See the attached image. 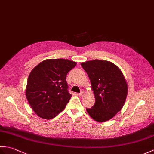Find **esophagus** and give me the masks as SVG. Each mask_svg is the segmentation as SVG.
I'll list each match as a JSON object with an SVG mask.
<instances>
[{
	"label": "esophagus",
	"instance_id": "34e87169",
	"mask_svg": "<svg viewBox=\"0 0 154 154\" xmlns=\"http://www.w3.org/2000/svg\"><path fill=\"white\" fill-rule=\"evenodd\" d=\"M84 95V92L83 91H81V92L79 94V97H83Z\"/></svg>",
	"mask_w": 154,
	"mask_h": 154
}]
</instances>
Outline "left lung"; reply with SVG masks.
I'll use <instances>...</instances> for the list:
<instances>
[{
	"label": "left lung",
	"instance_id": "left-lung-1",
	"mask_svg": "<svg viewBox=\"0 0 154 154\" xmlns=\"http://www.w3.org/2000/svg\"><path fill=\"white\" fill-rule=\"evenodd\" d=\"M89 76L95 103L88 114L99 122L112 119L122 109L128 85L122 71L109 61L94 60L81 63Z\"/></svg>",
	"mask_w": 154,
	"mask_h": 154
}]
</instances>
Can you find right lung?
<instances>
[{
	"mask_svg": "<svg viewBox=\"0 0 154 154\" xmlns=\"http://www.w3.org/2000/svg\"><path fill=\"white\" fill-rule=\"evenodd\" d=\"M77 63L64 59L44 60L30 72L26 96L34 112L42 119H51L63 111L71 94L66 76Z\"/></svg>",
	"mask_w": 154,
	"mask_h": 154,
	"instance_id": "right-lung-1",
	"label": "right lung"
}]
</instances>
